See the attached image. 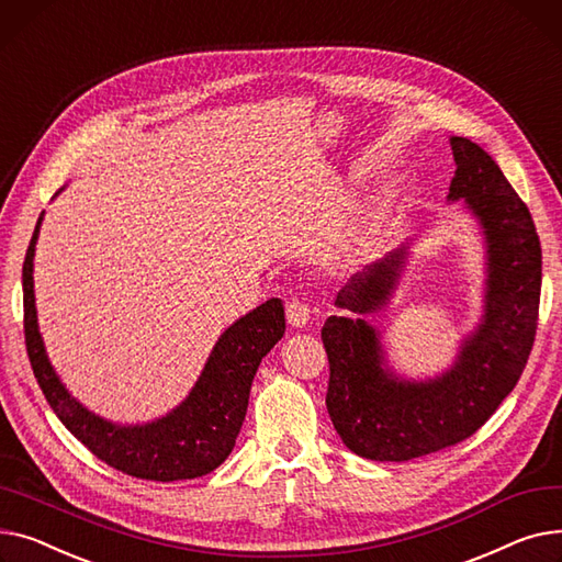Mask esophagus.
Segmentation results:
<instances>
[{
  "instance_id": "1",
  "label": "esophagus",
  "mask_w": 562,
  "mask_h": 562,
  "mask_svg": "<svg viewBox=\"0 0 562 562\" xmlns=\"http://www.w3.org/2000/svg\"><path fill=\"white\" fill-rule=\"evenodd\" d=\"M285 317H288L290 326L304 328L308 324V319H311V308L302 300H290L288 306H285Z\"/></svg>"
}]
</instances>
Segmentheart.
<instances>
[{
  "mask_svg": "<svg viewBox=\"0 0 562 562\" xmlns=\"http://www.w3.org/2000/svg\"><path fill=\"white\" fill-rule=\"evenodd\" d=\"M370 243H372V220L368 213H358L334 249L336 266L340 268L356 266V262L368 254Z\"/></svg>",
  "mask_w": 562,
  "mask_h": 562,
  "instance_id": "heart-1",
  "label": "heart"
}]
</instances>
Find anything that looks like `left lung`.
<instances>
[{
    "label": "left lung",
    "instance_id": "left-lung-1",
    "mask_svg": "<svg viewBox=\"0 0 562 562\" xmlns=\"http://www.w3.org/2000/svg\"><path fill=\"white\" fill-rule=\"evenodd\" d=\"M449 143L456 172L447 202L476 220L485 247L483 315L451 366L428 379L397 374L383 334L366 319L390 304L408 245L353 274L336 306L356 315H331L322 328L328 415L353 453L381 463H406L476 434L517 385L536 340L542 249L531 213L487 151L468 138Z\"/></svg>",
    "mask_w": 562,
    "mask_h": 562
}]
</instances>
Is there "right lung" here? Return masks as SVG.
I'll use <instances>...</instances> for the list:
<instances>
[{
  "mask_svg": "<svg viewBox=\"0 0 562 562\" xmlns=\"http://www.w3.org/2000/svg\"><path fill=\"white\" fill-rule=\"evenodd\" d=\"M43 215L26 249L22 288L26 353L47 404L65 428L99 460L128 476L170 483L211 474L236 447L260 360L285 334L283 302L272 296L224 328L200 379L168 415L145 424L104 419L77 402L63 385L41 336L33 292V256Z\"/></svg>",
  "mask_w": 562,
  "mask_h": 562,
  "instance_id": "1",
  "label": "right lung"
}]
</instances>
